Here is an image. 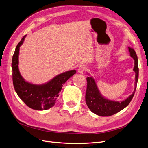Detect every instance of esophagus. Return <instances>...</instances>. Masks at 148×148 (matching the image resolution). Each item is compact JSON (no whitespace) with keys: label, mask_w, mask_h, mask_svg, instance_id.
Here are the masks:
<instances>
[{"label":"esophagus","mask_w":148,"mask_h":148,"mask_svg":"<svg viewBox=\"0 0 148 148\" xmlns=\"http://www.w3.org/2000/svg\"><path fill=\"white\" fill-rule=\"evenodd\" d=\"M86 66H85L84 65H80L79 67H78V73H83L85 71H86Z\"/></svg>","instance_id":"obj_1"}]
</instances>
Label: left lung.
<instances>
[{
  "label": "left lung",
  "mask_w": 148,
  "mask_h": 148,
  "mask_svg": "<svg viewBox=\"0 0 148 148\" xmlns=\"http://www.w3.org/2000/svg\"><path fill=\"white\" fill-rule=\"evenodd\" d=\"M128 49L131 57L135 60V66L133 69V70L136 73L135 90L127 99L122 102L110 101L106 99L101 95L95 79L91 77H88L86 78L87 88L86 95H85V99H86V103L88 108L93 113L102 116V117L112 115L123 109L131 102L136 89L138 80L139 68L138 57L135 50L130 47H128Z\"/></svg>",
  "instance_id": "obj_1"
}]
</instances>
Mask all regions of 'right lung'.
Listing matches in <instances>:
<instances>
[{
  "label": "right lung",
  "instance_id": "1",
  "mask_svg": "<svg viewBox=\"0 0 148 148\" xmlns=\"http://www.w3.org/2000/svg\"><path fill=\"white\" fill-rule=\"evenodd\" d=\"M26 35L18 44L12 57V79L13 86L18 96L30 108L43 110L55 105L63 84L77 73L75 70L66 71L56 76L50 82L41 85L29 83L22 78L18 70L20 47L23 42Z\"/></svg>",
  "mask_w": 148,
  "mask_h": 148
}]
</instances>
